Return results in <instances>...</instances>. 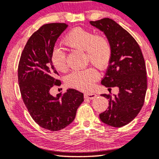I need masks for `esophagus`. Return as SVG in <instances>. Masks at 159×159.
Here are the masks:
<instances>
[{"label": "esophagus", "mask_w": 159, "mask_h": 159, "mask_svg": "<svg viewBox=\"0 0 159 159\" xmlns=\"http://www.w3.org/2000/svg\"><path fill=\"white\" fill-rule=\"evenodd\" d=\"M84 97L86 99H93L97 97V94H94V93L92 92H86L84 94Z\"/></svg>", "instance_id": "34e87169"}]
</instances>
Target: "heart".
<instances>
[{
    "instance_id": "obj_1",
    "label": "heart",
    "mask_w": 159,
    "mask_h": 159,
    "mask_svg": "<svg viewBox=\"0 0 159 159\" xmlns=\"http://www.w3.org/2000/svg\"><path fill=\"white\" fill-rule=\"evenodd\" d=\"M63 43L70 49L85 52L87 62L98 68L107 66L112 57V46L108 39L102 34H95L92 30L81 27L73 29L65 35ZM51 61L57 70L65 72L67 70L66 54L62 48H53ZM99 78V73L92 67L75 71L67 77V85L81 90H88L94 86Z\"/></svg>"
}]
</instances>
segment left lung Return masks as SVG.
<instances>
[{
  "label": "left lung",
  "mask_w": 159,
  "mask_h": 159,
  "mask_svg": "<svg viewBox=\"0 0 159 159\" xmlns=\"http://www.w3.org/2000/svg\"><path fill=\"white\" fill-rule=\"evenodd\" d=\"M105 34L112 46V57L101 83L108 90L117 86L119 93L108 99L109 106L99 114L100 120L114 127L125 126L138 115L147 90L146 67L143 53L135 39L126 30L109 18L90 21Z\"/></svg>",
  "instance_id": "left-lung-1"
}]
</instances>
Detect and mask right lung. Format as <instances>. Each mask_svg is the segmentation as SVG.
Instances as JSON below:
<instances>
[{"mask_svg":"<svg viewBox=\"0 0 159 159\" xmlns=\"http://www.w3.org/2000/svg\"><path fill=\"white\" fill-rule=\"evenodd\" d=\"M67 26L65 23L42 25L30 37L18 65L21 95L30 115L41 127L53 132L71 124L84 101L83 93L74 89L56 97L49 92L53 86L61 84L56 78L59 74L51 55L57 40Z\"/></svg>","mask_w":159,"mask_h":159,"instance_id":"1","label":"right lung"}]
</instances>
